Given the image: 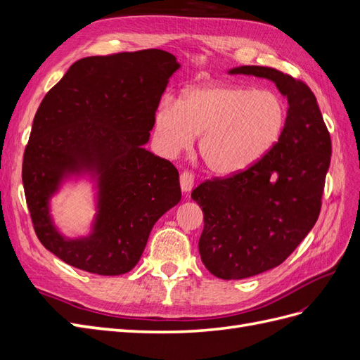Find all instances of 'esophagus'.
<instances>
[{"label":"esophagus","mask_w":360,"mask_h":360,"mask_svg":"<svg viewBox=\"0 0 360 360\" xmlns=\"http://www.w3.org/2000/svg\"><path fill=\"white\" fill-rule=\"evenodd\" d=\"M180 188L183 192H191L193 188V174L183 171L180 174Z\"/></svg>","instance_id":"esophagus-1"}]
</instances>
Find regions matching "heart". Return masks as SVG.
I'll use <instances>...</instances> for the list:
<instances>
[{"instance_id":"1","label":"heart","mask_w":360,"mask_h":360,"mask_svg":"<svg viewBox=\"0 0 360 360\" xmlns=\"http://www.w3.org/2000/svg\"><path fill=\"white\" fill-rule=\"evenodd\" d=\"M287 122V106L271 90L209 84L183 91L179 102L163 101L155 112V136L169 156L193 144L216 174L252 167L278 143Z\"/></svg>"}]
</instances>
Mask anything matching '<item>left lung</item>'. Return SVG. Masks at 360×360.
Here are the masks:
<instances>
[{"instance_id": "1", "label": "left lung", "mask_w": 360, "mask_h": 360, "mask_svg": "<svg viewBox=\"0 0 360 360\" xmlns=\"http://www.w3.org/2000/svg\"><path fill=\"white\" fill-rule=\"evenodd\" d=\"M228 73L266 78L288 101L284 132L264 158L192 191L204 213L198 242L202 264L221 279H245L284 263L312 230L332 143L307 84L263 66H240Z\"/></svg>"}]
</instances>
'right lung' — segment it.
Masks as SVG:
<instances>
[{"mask_svg": "<svg viewBox=\"0 0 360 360\" xmlns=\"http://www.w3.org/2000/svg\"><path fill=\"white\" fill-rule=\"evenodd\" d=\"M177 58L162 49L86 57L45 96L24 153L22 183L41 245L64 263L115 276L132 270L151 228L181 198L179 171L144 146ZM96 183L89 236L69 239L53 225L49 201L72 176Z\"/></svg>", "mask_w": 360, "mask_h": 360, "instance_id": "add662e5", "label": "right lung"}]
</instances>
